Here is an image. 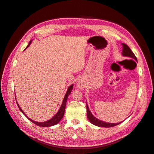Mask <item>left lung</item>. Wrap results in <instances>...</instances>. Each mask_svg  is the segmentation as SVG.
<instances>
[{
  "label": "left lung",
  "mask_w": 154,
  "mask_h": 154,
  "mask_svg": "<svg viewBox=\"0 0 154 154\" xmlns=\"http://www.w3.org/2000/svg\"><path fill=\"white\" fill-rule=\"evenodd\" d=\"M123 47V49L122 51V54L123 56H125V57H128L130 58H132L134 59H135L136 60H137V58L136 56H135L134 53L132 52V50L129 48L127 44H122ZM87 106V118L89 120V122L92 123L93 125L98 126V127H114V126H116L119 125L120 123H106L104 122H102V121H100V119H97L96 118L94 117V116L92 114V113L90 112L89 109H88V106L87 105V104L86 105Z\"/></svg>",
  "instance_id": "1"
}]
</instances>
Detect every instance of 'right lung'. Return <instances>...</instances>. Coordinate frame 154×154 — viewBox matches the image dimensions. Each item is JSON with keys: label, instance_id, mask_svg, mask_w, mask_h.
I'll return each mask as SVG.
<instances>
[{"label": "right lung", "instance_id": "1", "mask_svg": "<svg viewBox=\"0 0 154 154\" xmlns=\"http://www.w3.org/2000/svg\"><path fill=\"white\" fill-rule=\"evenodd\" d=\"M31 40L29 42V43L28 44V45L27 46L26 48H27L29 46V45L31 44ZM72 88H73V85H71V86H69V87L68 88V90L66 92V96H65L64 97V99H63V103L61 105V107H60L59 110L58 111V112L55 114V116H54L53 118H51V119L47 121V122H35V121L31 119L30 118H29L27 116L24 114V112L22 111V110L20 109V107L19 106V105H18V104L17 103V105L18 106V108H19V109L20 110V111L22 112L24 114V115L25 116H26V117L28 118L29 120H30L31 122H32L33 123H35V125H38V126H40V127H51V126H53V125H57V123H58L60 120H61L63 118V116L64 115V112H65V110H66V103H67V98H68V96H69V94H71V92L72 90Z\"/></svg>", "mask_w": 154, "mask_h": 154}]
</instances>
